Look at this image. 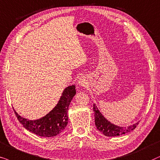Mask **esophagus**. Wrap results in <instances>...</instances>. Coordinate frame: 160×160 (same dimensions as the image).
<instances>
[{"label":"esophagus","mask_w":160,"mask_h":160,"mask_svg":"<svg viewBox=\"0 0 160 160\" xmlns=\"http://www.w3.org/2000/svg\"><path fill=\"white\" fill-rule=\"evenodd\" d=\"M78 82H79V84H80V86H86V80H85V79H83V78H80V80H79Z\"/></svg>","instance_id":"obj_1"}]
</instances>
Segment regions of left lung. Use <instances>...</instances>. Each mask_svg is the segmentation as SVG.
<instances>
[{
	"mask_svg": "<svg viewBox=\"0 0 160 160\" xmlns=\"http://www.w3.org/2000/svg\"><path fill=\"white\" fill-rule=\"evenodd\" d=\"M93 112H94L96 127L100 132H102L104 135L108 136V137H116V136L130 132L131 131L136 128V127L139 123V122H137L134 123L133 125H130V126L127 127L116 126L113 123H110L109 121L102 116V114L100 112L95 104H93Z\"/></svg>",
	"mask_w": 160,
	"mask_h": 160,
	"instance_id": "1",
	"label": "left lung"
}]
</instances>
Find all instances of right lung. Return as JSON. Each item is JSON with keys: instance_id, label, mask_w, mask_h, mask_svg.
<instances>
[{"instance_id": "right-lung-1", "label": "right lung", "mask_w": 160, "mask_h": 160, "mask_svg": "<svg viewBox=\"0 0 160 160\" xmlns=\"http://www.w3.org/2000/svg\"><path fill=\"white\" fill-rule=\"evenodd\" d=\"M75 94V86L67 87L55 107L46 116L37 120H28L20 116L15 110L14 112L21 124L31 132L41 137H54L67 127L69 106Z\"/></svg>"}]
</instances>
